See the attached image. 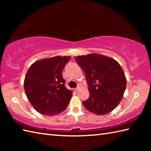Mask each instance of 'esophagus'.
<instances>
[{"label":"esophagus","instance_id":"34e87169","mask_svg":"<svg viewBox=\"0 0 151 151\" xmlns=\"http://www.w3.org/2000/svg\"><path fill=\"white\" fill-rule=\"evenodd\" d=\"M78 89H79V88H75V89H74V90H75V91H78Z\"/></svg>","mask_w":151,"mask_h":151}]
</instances>
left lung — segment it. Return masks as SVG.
I'll return each instance as SVG.
<instances>
[{"label": "left lung", "instance_id": "1", "mask_svg": "<svg viewBox=\"0 0 151 151\" xmlns=\"http://www.w3.org/2000/svg\"><path fill=\"white\" fill-rule=\"evenodd\" d=\"M84 70L90 96L82 102L91 113L102 115L110 113L120 103L127 87L123 69L111 58L89 54L75 58Z\"/></svg>", "mask_w": 151, "mask_h": 151}]
</instances>
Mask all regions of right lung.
Here are the masks:
<instances>
[{
    "instance_id": "1",
    "label": "right lung",
    "mask_w": 151,
    "mask_h": 151,
    "mask_svg": "<svg viewBox=\"0 0 151 151\" xmlns=\"http://www.w3.org/2000/svg\"><path fill=\"white\" fill-rule=\"evenodd\" d=\"M70 56H58L34 62L28 69L24 88L34 108L45 115H54L66 109L73 91L65 86L62 70Z\"/></svg>"
}]
</instances>
